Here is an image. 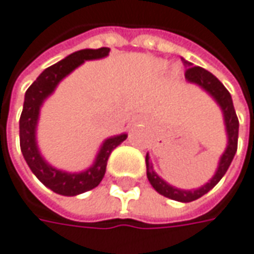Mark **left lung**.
I'll list each match as a JSON object with an SVG mask.
<instances>
[{
	"instance_id": "obj_1",
	"label": "left lung",
	"mask_w": 254,
	"mask_h": 254,
	"mask_svg": "<svg viewBox=\"0 0 254 254\" xmlns=\"http://www.w3.org/2000/svg\"><path fill=\"white\" fill-rule=\"evenodd\" d=\"M185 65H188L189 68L185 72V78L189 82L196 83L200 88H203L207 94L210 95L217 105L220 106L222 112H223V118H225V125H226L227 132V146L226 150L223 152V155L220 156L219 160V166L216 171L215 176L209 181V182L203 185L199 189H193V190H183V189H178L175 186H171L169 183H166L162 178H159L155 171L153 166L149 160V155H146V175L150 185L153 186V189L158 193H160L165 197H169L172 200H178V202H193L199 197H202L203 194L212 190L216 185L219 183V181L225 176V173L229 169L232 160L235 158V153L237 150V138H239V119H237L236 111L233 106V101L232 96L229 94L225 85L220 82L216 78L213 73H210L209 71H206L200 66H192L190 62H185Z\"/></svg>"
}]
</instances>
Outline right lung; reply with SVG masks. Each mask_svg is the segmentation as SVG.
Masks as SVG:
<instances>
[{
  "instance_id": "right-lung-1",
  "label": "right lung",
  "mask_w": 254,
  "mask_h": 254,
  "mask_svg": "<svg viewBox=\"0 0 254 254\" xmlns=\"http://www.w3.org/2000/svg\"><path fill=\"white\" fill-rule=\"evenodd\" d=\"M109 51L111 50L106 47L98 48V50L76 51L71 55H68L65 60L47 68L25 92L24 108L19 118L21 152L32 173L47 188H50L52 192L58 193V194L76 196V194H81L96 188L105 175L106 163H108L111 152L127 138V133H121V135L106 139L95 158L94 165L88 168L86 171L79 172V173H68V172L60 171L51 166L50 163L41 156L38 145H37V138H35L39 109L44 104V101L55 91L57 85L61 82L66 75H69L75 68H78L81 64L89 60L105 58L109 54Z\"/></svg>"
}]
</instances>
